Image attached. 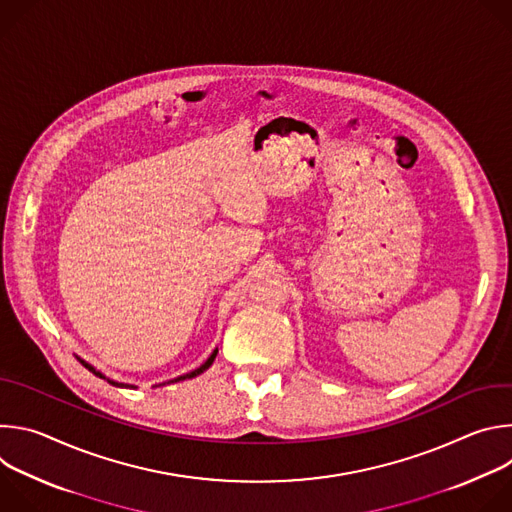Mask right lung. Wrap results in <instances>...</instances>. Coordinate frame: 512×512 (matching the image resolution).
<instances>
[{
	"mask_svg": "<svg viewBox=\"0 0 512 512\" xmlns=\"http://www.w3.org/2000/svg\"><path fill=\"white\" fill-rule=\"evenodd\" d=\"M216 354H218V348H214L212 350V354L200 364V367L198 369H194V371H190V373H186V375H180V377H176V379H172V381H168V383H178V381H186V379H194V377H198L200 373H204L208 367H210V364L214 362V358H216ZM77 360L83 364V367L85 369H89L95 377H99V379H105L109 385H113V387H119V389H137L135 385H129V383H119V381H113V379H109V377H105L101 371H97L95 367H93V364H89L85 358H81V356H77ZM162 385H166V383H162Z\"/></svg>",
	"mask_w": 512,
	"mask_h": 512,
	"instance_id": "obj_1",
	"label": "right lung"
}]
</instances>
